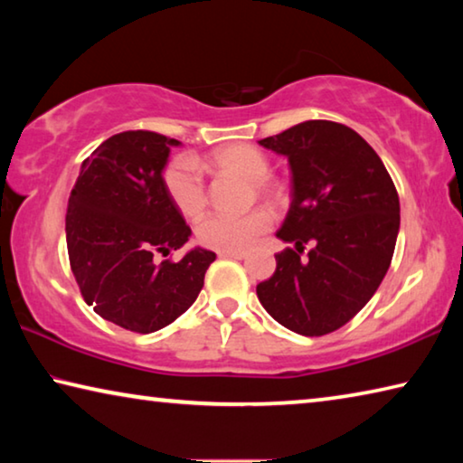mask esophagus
Returning a JSON list of instances; mask_svg holds the SVG:
<instances>
[{
  "instance_id": "34e87169",
  "label": "esophagus",
  "mask_w": 463,
  "mask_h": 463,
  "mask_svg": "<svg viewBox=\"0 0 463 463\" xmlns=\"http://www.w3.org/2000/svg\"><path fill=\"white\" fill-rule=\"evenodd\" d=\"M218 257H229V260H245V250H218Z\"/></svg>"
}]
</instances>
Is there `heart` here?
<instances>
[{
    "label": "heart",
    "mask_w": 463,
    "mask_h": 463,
    "mask_svg": "<svg viewBox=\"0 0 463 463\" xmlns=\"http://www.w3.org/2000/svg\"><path fill=\"white\" fill-rule=\"evenodd\" d=\"M208 167L216 174H229L250 184L253 192L269 202L279 200V190L271 182L269 161L250 145H226L208 156ZM163 185L177 213L187 221L203 214L208 203L206 185L198 165L187 156H177L163 171ZM269 214L265 210H250L241 216L213 214L195 226V237L203 247L214 250H245L269 229Z\"/></svg>",
    "instance_id": "heart-1"
}]
</instances>
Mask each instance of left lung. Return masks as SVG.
Returning a JSON list of instances; mask_svg holds the SVG:
<instances>
[{"label": "left lung", "instance_id": "left-lung-1", "mask_svg": "<svg viewBox=\"0 0 463 463\" xmlns=\"http://www.w3.org/2000/svg\"><path fill=\"white\" fill-rule=\"evenodd\" d=\"M260 145L292 171V202L276 237L294 249L276 255V273L257 298L289 331L333 333L370 302L390 268L401 231L396 187L378 153L343 124L308 120Z\"/></svg>", "mask_w": 463, "mask_h": 463}]
</instances>
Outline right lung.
Returning <instances> with one entry per match:
<instances>
[{
	"instance_id": "right-lung-1",
	"label": "right lung",
	"mask_w": 463,
	"mask_h": 463,
	"mask_svg": "<svg viewBox=\"0 0 463 463\" xmlns=\"http://www.w3.org/2000/svg\"><path fill=\"white\" fill-rule=\"evenodd\" d=\"M182 143L148 130L104 140L81 163L67 210V250L83 300L127 331L155 333L192 307L214 250L194 247L192 229L163 185L169 153Z\"/></svg>"
}]
</instances>
